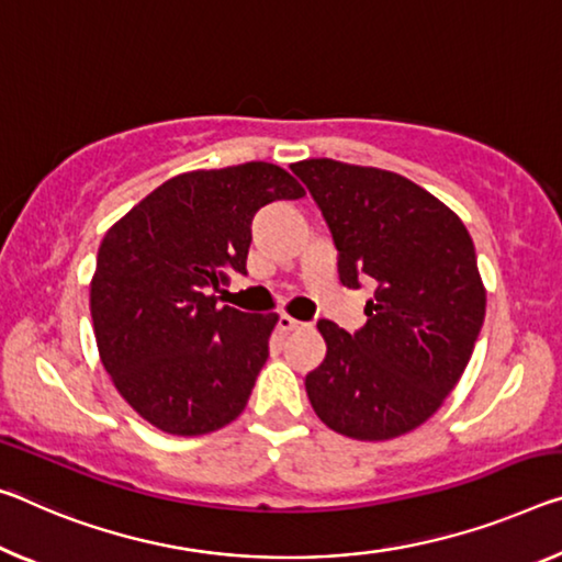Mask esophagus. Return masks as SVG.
<instances>
[{
	"label": "esophagus",
	"mask_w": 562,
	"mask_h": 562,
	"mask_svg": "<svg viewBox=\"0 0 562 562\" xmlns=\"http://www.w3.org/2000/svg\"><path fill=\"white\" fill-rule=\"evenodd\" d=\"M302 327H305V323H300V319H295V317H290V315L278 317L280 333H295V329H302Z\"/></svg>",
	"instance_id": "esophagus-1"
}]
</instances>
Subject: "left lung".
Masks as SVG:
<instances>
[{
  "mask_svg": "<svg viewBox=\"0 0 562 562\" xmlns=\"http://www.w3.org/2000/svg\"><path fill=\"white\" fill-rule=\"evenodd\" d=\"M290 169L333 233L340 282H378L358 333L317 323L327 355L305 378L310 403L352 440L400 438L438 413L473 355L485 319L473 237L403 175L327 157Z\"/></svg>",
  "mask_w": 562,
  "mask_h": 562,
  "instance_id": "left-lung-1",
  "label": "left lung"
}]
</instances>
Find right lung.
Returning a JSON list of instances; mask_svg holds the SVG:
<instances>
[{"label":"right lung","mask_w":562,"mask_h":562,"mask_svg":"<svg viewBox=\"0 0 562 562\" xmlns=\"http://www.w3.org/2000/svg\"><path fill=\"white\" fill-rule=\"evenodd\" d=\"M305 190L270 162L177 175L106 229L89 284L104 370L139 417L169 435H207L243 413L278 315L217 307L247 274L255 212Z\"/></svg>","instance_id":"1"}]
</instances>
